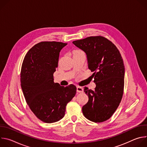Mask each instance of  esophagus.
<instances>
[{
  "instance_id": "esophagus-1",
  "label": "esophagus",
  "mask_w": 147,
  "mask_h": 147,
  "mask_svg": "<svg viewBox=\"0 0 147 147\" xmlns=\"http://www.w3.org/2000/svg\"><path fill=\"white\" fill-rule=\"evenodd\" d=\"M77 91L78 92H80V93L83 92H84V89H83V88L81 87L77 86Z\"/></svg>"
}]
</instances>
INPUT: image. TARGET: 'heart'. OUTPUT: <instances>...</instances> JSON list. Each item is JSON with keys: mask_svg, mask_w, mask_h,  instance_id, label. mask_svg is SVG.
<instances>
[{"mask_svg": "<svg viewBox=\"0 0 147 147\" xmlns=\"http://www.w3.org/2000/svg\"><path fill=\"white\" fill-rule=\"evenodd\" d=\"M81 52V51H80V50H76V51H74V53H77V52Z\"/></svg>", "mask_w": 147, "mask_h": 147, "instance_id": "b5f03b06", "label": "heart"}]
</instances>
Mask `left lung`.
I'll return each instance as SVG.
<instances>
[{
    "label": "left lung",
    "instance_id": "obj_1",
    "mask_svg": "<svg viewBox=\"0 0 147 147\" xmlns=\"http://www.w3.org/2000/svg\"><path fill=\"white\" fill-rule=\"evenodd\" d=\"M73 43L86 52L96 84L94 90L84 88L89 99L82 108V113L95 123L106 121L118 108L123 94L124 66L121 54L115 44L102 36H89Z\"/></svg>",
    "mask_w": 147,
    "mask_h": 147
}]
</instances>
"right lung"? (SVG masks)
<instances>
[{
	"instance_id": "right-lung-1",
	"label": "right lung",
	"mask_w": 147,
	"mask_h": 147,
	"mask_svg": "<svg viewBox=\"0 0 147 147\" xmlns=\"http://www.w3.org/2000/svg\"><path fill=\"white\" fill-rule=\"evenodd\" d=\"M66 45L40 42L28 51L22 63L20 81L25 99L36 117L45 123H54L63 117L67 104L76 94L75 86L65 87L53 81L59 53Z\"/></svg>"
}]
</instances>
